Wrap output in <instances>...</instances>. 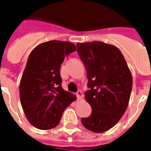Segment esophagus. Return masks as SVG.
Here are the masks:
<instances>
[{"label":"esophagus","instance_id":"34e87169","mask_svg":"<svg viewBox=\"0 0 151 151\" xmlns=\"http://www.w3.org/2000/svg\"><path fill=\"white\" fill-rule=\"evenodd\" d=\"M76 97H77V99H79V100H80V99H83V93H82L80 91H78L76 92Z\"/></svg>","mask_w":151,"mask_h":151}]
</instances>
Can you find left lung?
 Segmentation results:
<instances>
[{"mask_svg": "<svg viewBox=\"0 0 151 151\" xmlns=\"http://www.w3.org/2000/svg\"><path fill=\"white\" fill-rule=\"evenodd\" d=\"M77 52L86 70L85 99L91 106L82 124L93 132L112 128L128 107L132 88V76L120 50L102 42L77 43Z\"/></svg>", "mask_w": 151, "mask_h": 151, "instance_id": "1", "label": "left lung"}]
</instances>
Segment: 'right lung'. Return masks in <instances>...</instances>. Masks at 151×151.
I'll return each mask as SVG.
<instances>
[{
    "label": "right lung",
    "instance_id": "obj_1",
    "mask_svg": "<svg viewBox=\"0 0 151 151\" xmlns=\"http://www.w3.org/2000/svg\"><path fill=\"white\" fill-rule=\"evenodd\" d=\"M76 50L68 42L49 41L36 46L28 57L19 83V97L28 121L41 130L60 123L64 111L76 98L61 86L60 67Z\"/></svg>",
    "mask_w": 151,
    "mask_h": 151
}]
</instances>
